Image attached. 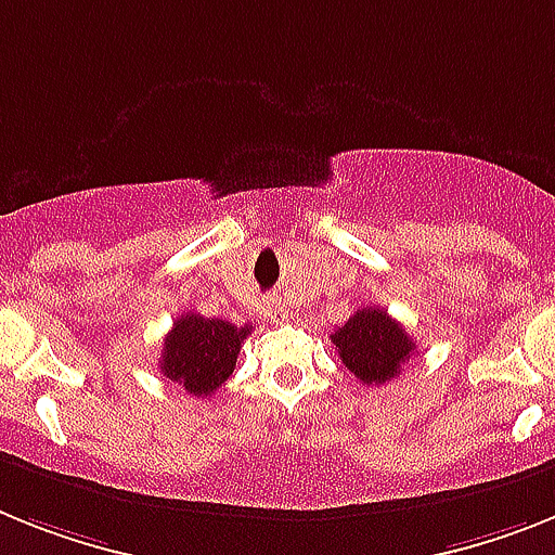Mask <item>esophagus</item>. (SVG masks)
I'll list each match as a JSON object with an SVG mask.
<instances>
[{
    "instance_id": "34e87169",
    "label": "esophagus",
    "mask_w": 555,
    "mask_h": 555,
    "mask_svg": "<svg viewBox=\"0 0 555 555\" xmlns=\"http://www.w3.org/2000/svg\"><path fill=\"white\" fill-rule=\"evenodd\" d=\"M270 319H273V321L279 319V313H276V310H270Z\"/></svg>"
}]
</instances>
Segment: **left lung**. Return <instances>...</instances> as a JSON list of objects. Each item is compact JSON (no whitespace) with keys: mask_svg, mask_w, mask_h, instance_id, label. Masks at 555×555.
I'll list each match as a JSON object with an SVG mask.
<instances>
[{"mask_svg":"<svg viewBox=\"0 0 555 555\" xmlns=\"http://www.w3.org/2000/svg\"><path fill=\"white\" fill-rule=\"evenodd\" d=\"M344 366L361 384L380 386L400 375L414 352V341L384 307H361L347 324L330 335Z\"/></svg>","mask_w":555,"mask_h":555,"instance_id":"left-lung-1","label":"left lung"}]
</instances>
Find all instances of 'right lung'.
Listing matches in <instances>:
<instances>
[{
    "label": "right lung",
    "mask_w": 555,
    "mask_h": 555,
    "mask_svg": "<svg viewBox=\"0 0 555 555\" xmlns=\"http://www.w3.org/2000/svg\"><path fill=\"white\" fill-rule=\"evenodd\" d=\"M250 330L254 324L234 327L231 321L203 319L199 313L180 315L171 333L163 338L160 372L189 395L208 398L231 378L240 347Z\"/></svg>",
    "instance_id": "add662e5"
}]
</instances>
